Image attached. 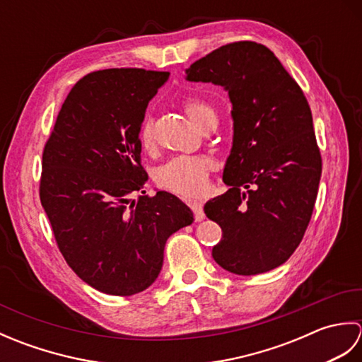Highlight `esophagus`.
I'll list each match as a JSON object with an SVG mask.
<instances>
[{"label": "esophagus", "mask_w": 362, "mask_h": 362, "mask_svg": "<svg viewBox=\"0 0 362 362\" xmlns=\"http://www.w3.org/2000/svg\"><path fill=\"white\" fill-rule=\"evenodd\" d=\"M189 206H191V210H193V213H194V218H196V221H202V219H205V213H204V206H202V204L201 202H191L189 204Z\"/></svg>", "instance_id": "34e87169"}]
</instances>
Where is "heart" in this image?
<instances>
[{"label": "heart", "instance_id": "obj_1", "mask_svg": "<svg viewBox=\"0 0 362 362\" xmlns=\"http://www.w3.org/2000/svg\"><path fill=\"white\" fill-rule=\"evenodd\" d=\"M188 117L193 119L199 127H202L206 121L216 119L214 107L201 98H189L183 103ZM138 141L143 149H151L156 141L153 136L152 119L146 117L138 129ZM211 169V161L201 156H180L168 160L165 165L157 169V183L171 193L194 197L202 194L206 188V177Z\"/></svg>", "mask_w": 362, "mask_h": 362}]
</instances>
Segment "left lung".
<instances>
[{"mask_svg":"<svg viewBox=\"0 0 362 362\" xmlns=\"http://www.w3.org/2000/svg\"><path fill=\"white\" fill-rule=\"evenodd\" d=\"M187 81L224 87L232 103L233 143L222 174L230 188L204 206L222 228L211 255L236 275L272 271L298 247L317 197L322 158L308 101L275 54L255 42L206 54Z\"/></svg>","mask_w":362,"mask_h":362,"instance_id":"obj_1","label":"left lung"}]
</instances>
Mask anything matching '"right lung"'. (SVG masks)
<instances>
[{
  "label": "right lung",
  "instance_id": "right-lung-1",
  "mask_svg": "<svg viewBox=\"0 0 362 362\" xmlns=\"http://www.w3.org/2000/svg\"><path fill=\"white\" fill-rule=\"evenodd\" d=\"M168 78L141 68L87 74L68 93L43 149L40 201L59 250L81 280L110 296L148 289L168 238L194 221L179 197L143 189L138 129Z\"/></svg>",
  "mask_w": 362,
  "mask_h": 362
}]
</instances>
